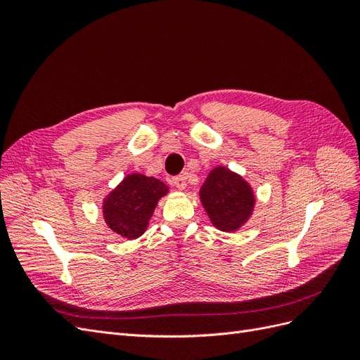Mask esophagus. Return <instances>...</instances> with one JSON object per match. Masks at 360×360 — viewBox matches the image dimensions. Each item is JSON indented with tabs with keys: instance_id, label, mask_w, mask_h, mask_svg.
Returning a JSON list of instances; mask_svg holds the SVG:
<instances>
[{
	"instance_id": "obj_1",
	"label": "esophagus",
	"mask_w": 360,
	"mask_h": 360,
	"mask_svg": "<svg viewBox=\"0 0 360 360\" xmlns=\"http://www.w3.org/2000/svg\"><path fill=\"white\" fill-rule=\"evenodd\" d=\"M172 183H174V186L181 191L188 186V179L184 176H176V177H172Z\"/></svg>"
}]
</instances>
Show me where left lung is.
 Listing matches in <instances>:
<instances>
[{
  "mask_svg": "<svg viewBox=\"0 0 360 360\" xmlns=\"http://www.w3.org/2000/svg\"><path fill=\"white\" fill-rule=\"evenodd\" d=\"M212 224L221 231H236L252 213L255 198L249 184L224 167L214 168L200 191Z\"/></svg>",
  "mask_w": 360,
  "mask_h": 360,
  "instance_id": "8db88e82",
  "label": "left lung"
}]
</instances>
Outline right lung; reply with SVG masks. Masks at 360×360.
I'll list each match as a JSON object with an SVG mask.
<instances>
[{
    "instance_id": "obj_1",
    "label": "right lung",
    "mask_w": 360,
    "mask_h": 360,
    "mask_svg": "<svg viewBox=\"0 0 360 360\" xmlns=\"http://www.w3.org/2000/svg\"><path fill=\"white\" fill-rule=\"evenodd\" d=\"M167 184L143 174H130L103 201V217L112 231L136 238L146 231L158 201L167 195Z\"/></svg>"
}]
</instances>
